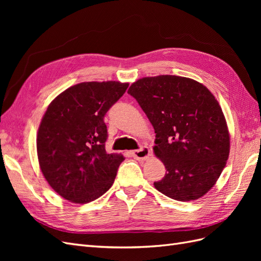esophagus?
I'll return each instance as SVG.
<instances>
[{"instance_id":"34e87169","label":"esophagus","mask_w":261,"mask_h":261,"mask_svg":"<svg viewBox=\"0 0 261 261\" xmlns=\"http://www.w3.org/2000/svg\"><path fill=\"white\" fill-rule=\"evenodd\" d=\"M132 154L137 160H147L150 154H151V151H150L148 147H140L137 150H134Z\"/></svg>"}]
</instances>
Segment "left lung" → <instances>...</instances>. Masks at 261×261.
I'll return each mask as SVG.
<instances>
[{"label":"left lung","instance_id":"1","mask_svg":"<svg viewBox=\"0 0 261 261\" xmlns=\"http://www.w3.org/2000/svg\"><path fill=\"white\" fill-rule=\"evenodd\" d=\"M127 92L152 124L153 151L167 169L154 187L178 201L207 194L230 153V134L215 96L202 84L174 75L144 77Z\"/></svg>","mask_w":261,"mask_h":261}]
</instances>
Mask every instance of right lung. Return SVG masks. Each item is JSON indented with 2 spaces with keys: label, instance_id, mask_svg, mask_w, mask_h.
Instances as JSON below:
<instances>
[{
  "label": "right lung",
  "instance_id": "add662e5",
  "mask_svg": "<svg viewBox=\"0 0 261 261\" xmlns=\"http://www.w3.org/2000/svg\"><path fill=\"white\" fill-rule=\"evenodd\" d=\"M127 87L111 81L81 83L46 109L37 135L38 160L46 181L64 199L90 202L114 183L124 156L106 151L105 115Z\"/></svg>",
  "mask_w": 261,
  "mask_h": 261
}]
</instances>
